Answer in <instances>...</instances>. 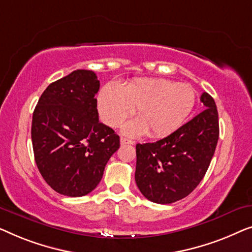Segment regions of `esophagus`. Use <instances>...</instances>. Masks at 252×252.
<instances>
[{
  "label": "esophagus",
  "instance_id": "1",
  "mask_svg": "<svg viewBox=\"0 0 252 252\" xmlns=\"http://www.w3.org/2000/svg\"><path fill=\"white\" fill-rule=\"evenodd\" d=\"M120 141H121V145H133L134 144V141L126 139V138H123V137H121V140Z\"/></svg>",
  "mask_w": 252,
  "mask_h": 252
}]
</instances>
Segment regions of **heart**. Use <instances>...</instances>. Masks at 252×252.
Here are the masks:
<instances>
[{"label": "heart", "mask_w": 252, "mask_h": 252, "mask_svg": "<svg viewBox=\"0 0 252 252\" xmlns=\"http://www.w3.org/2000/svg\"><path fill=\"white\" fill-rule=\"evenodd\" d=\"M196 92L189 83L168 79H134L126 87L109 82L98 94V112L109 126H121L136 112L138 119L123 126L130 137L150 132L162 138L175 132L193 111Z\"/></svg>", "instance_id": "obj_1"}]
</instances>
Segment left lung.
<instances>
[{
	"mask_svg": "<svg viewBox=\"0 0 252 252\" xmlns=\"http://www.w3.org/2000/svg\"><path fill=\"white\" fill-rule=\"evenodd\" d=\"M204 111L155 143L137 144L134 179L141 194L152 202L169 204L182 200L203 179L219 137L214 98L201 95Z\"/></svg>",
	"mask_w": 252,
	"mask_h": 252,
	"instance_id": "1",
	"label": "left lung"
}]
</instances>
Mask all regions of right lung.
I'll use <instances>...</instances> for the list:
<instances>
[{
  "mask_svg": "<svg viewBox=\"0 0 252 252\" xmlns=\"http://www.w3.org/2000/svg\"><path fill=\"white\" fill-rule=\"evenodd\" d=\"M94 72L74 70L49 84L32 121V143L38 171L52 189L77 197L92 192L120 147V137L99 122Z\"/></svg>",
  "mask_w": 252,
  "mask_h": 252,
  "instance_id": "add662e5",
  "label": "right lung"
}]
</instances>
